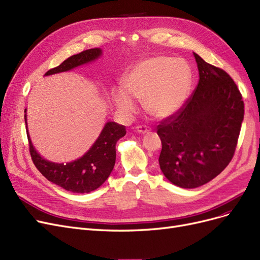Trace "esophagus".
<instances>
[{
	"mask_svg": "<svg viewBox=\"0 0 260 260\" xmlns=\"http://www.w3.org/2000/svg\"><path fill=\"white\" fill-rule=\"evenodd\" d=\"M151 131V128L147 127V125H138L136 128V132L141 133V135H145V133H148Z\"/></svg>",
	"mask_w": 260,
	"mask_h": 260,
	"instance_id": "34e87169",
	"label": "esophagus"
}]
</instances>
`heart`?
Listing matches in <instances>:
<instances>
[{"label": "heart", "instance_id": "obj_1", "mask_svg": "<svg viewBox=\"0 0 260 260\" xmlns=\"http://www.w3.org/2000/svg\"><path fill=\"white\" fill-rule=\"evenodd\" d=\"M124 86L113 90L117 108L125 115L137 111V102L152 117L162 119L177 113L188 96L192 70L182 58L155 56L133 66L123 80Z\"/></svg>", "mask_w": 260, "mask_h": 260}]
</instances>
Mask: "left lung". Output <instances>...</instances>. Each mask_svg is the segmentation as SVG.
Segmentation results:
<instances>
[{"instance_id": "8db88e82", "label": "left lung", "mask_w": 260, "mask_h": 260, "mask_svg": "<svg viewBox=\"0 0 260 260\" xmlns=\"http://www.w3.org/2000/svg\"><path fill=\"white\" fill-rule=\"evenodd\" d=\"M200 80L179 111L160 121L159 166L170 182L194 188L217 177L235 152L244 118L242 94L224 70L194 53Z\"/></svg>"}]
</instances>
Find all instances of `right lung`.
Segmentation results:
<instances>
[{
    "mask_svg": "<svg viewBox=\"0 0 260 260\" xmlns=\"http://www.w3.org/2000/svg\"><path fill=\"white\" fill-rule=\"evenodd\" d=\"M102 55L101 49H90L68 57L57 67L50 69L45 76L72 70L78 66L95 60ZM27 111L25 109V113ZM26 129L27 115L25 114ZM125 127L114 121L104 125L98 140L82 157L67 164L49 161L40 156L29 141L31 158L38 170L51 182L73 193H90L103 184L114 169L116 161V143L125 135Z\"/></svg>",
    "mask_w": 260,
    "mask_h": 260,
    "instance_id": "1",
    "label": "right lung"
}]
</instances>
